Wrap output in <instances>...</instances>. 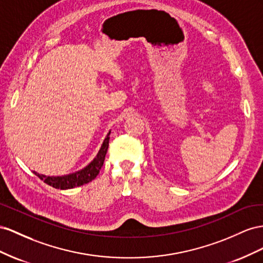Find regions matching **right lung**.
<instances>
[{
    "instance_id": "right-lung-1",
    "label": "right lung",
    "mask_w": 263,
    "mask_h": 263,
    "mask_svg": "<svg viewBox=\"0 0 263 263\" xmlns=\"http://www.w3.org/2000/svg\"><path fill=\"white\" fill-rule=\"evenodd\" d=\"M110 133L111 131H109L106 139L103 140L102 145L99 149V152L97 153L95 159L82 170H79L77 172H74V173H70L63 176H47V175L37 173V172L34 171L35 175L39 176L42 181H44L49 186L54 187V189H57V190H70V189H73V187H78L91 182L92 179H95L97 175L99 174V172L103 165L104 159H106V154L109 146Z\"/></svg>"
}]
</instances>
